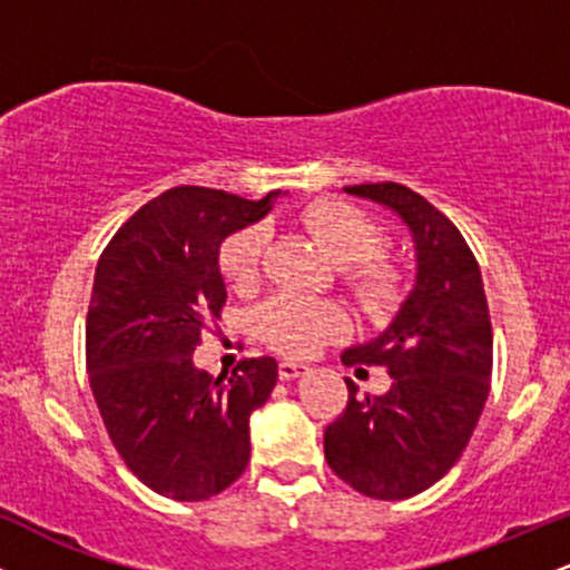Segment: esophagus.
I'll return each instance as SVG.
<instances>
[{
  "instance_id": "1",
  "label": "esophagus",
  "mask_w": 570,
  "mask_h": 570,
  "mask_svg": "<svg viewBox=\"0 0 570 570\" xmlns=\"http://www.w3.org/2000/svg\"><path fill=\"white\" fill-rule=\"evenodd\" d=\"M305 372H307V364L289 362V358H284V362L278 364V377H281V381H294V377H303Z\"/></svg>"
}]
</instances>
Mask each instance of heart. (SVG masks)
<instances>
[{"label":"heart","instance_id":"heart-1","mask_svg":"<svg viewBox=\"0 0 570 570\" xmlns=\"http://www.w3.org/2000/svg\"><path fill=\"white\" fill-rule=\"evenodd\" d=\"M299 225L313 235L332 263L343 267V284L370 316H391L407 297V278L396 265L377 257L385 235L370 217L345 200H313L299 212ZM267 246L263 225H248L227 235L219 246V271L235 289L259 278ZM254 330L271 348L289 356H307L324 343L345 335L343 307L303 294H276L254 316Z\"/></svg>","mask_w":570,"mask_h":570}]
</instances>
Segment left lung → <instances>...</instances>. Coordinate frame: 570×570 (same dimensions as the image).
Returning <instances> with one entry per match:
<instances>
[{"instance_id": "obj_1", "label": "left lung", "mask_w": 570, "mask_h": 570, "mask_svg": "<svg viewBox=\"0 0 570 570\" xmlns=\"http://www.w3.org/2000/svg\"><path fill=\"white\" fill-rule=\"evenodd\" d=\"M345 193L391 208L415 244V286L383 335L343 353L391 375L383 396L358 394L324 431L330 469L353 490L402 501L442 480L472 440L490 394L493 330L480 265L458 227L423 195L396 181Z\"/></svg>"}]
</instances>
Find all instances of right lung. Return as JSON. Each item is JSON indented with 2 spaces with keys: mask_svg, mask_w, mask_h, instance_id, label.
I'll list each match as a JSON object with an SVG mask.
<instances>
[{
  "mask_svg": "<svg viewBox=\"0 0 570 570\" xmlns=\"http://www.w3.org/2000/svg\"><path fill=\"white\" fill-rule=\"evenodd\" d=\"M276 193L174 187L141 206L104 248L85 324L90 389L115 450L147 488L203 501L244 474L248 417L278 381L276 358H244L233 375L193 364L227 292L219 244L263 219Z\"/></svg>",
  "mask_w": 570,
  "mask_h": 570,
  "instance_id": "add662e5",
  "label": "right lung"
}]
</instances>
